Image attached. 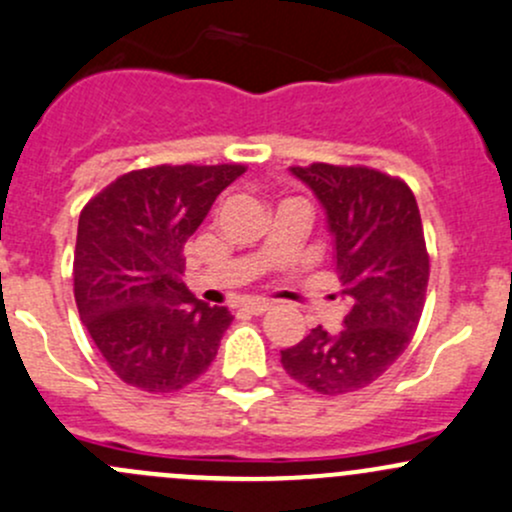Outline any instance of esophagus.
Here are the masks:
<instances>
[{
	"mask_svg": "<svg viewBox=\"0 0 512 512\" xmlns=\"http://www.w3.org/2000/svg\"><path fill=\"white\" fill-rule=\"evenodd\" d=\"M242 309L247 311V314H255V316H262V314H267V311L272 309V304L270 301H260V299H252V301H247V304H242Z\"/></svg>",
	"mask_w": 512,
	"mask_h": 512,
	"instance_id": "esophagus-1",
	"label": "esophagus"
}]
</instances>
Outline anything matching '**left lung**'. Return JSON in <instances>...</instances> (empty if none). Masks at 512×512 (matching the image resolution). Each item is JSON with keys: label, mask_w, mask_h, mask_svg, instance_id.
Wrapping results in <instances>:
<instances>
[{"label": "left lung", "mask_w": 512, "mask_h": 512, "mask_svg": "<svg viewBox=\"0 0 512 512\" xmlns=\"http://www.w3.org/2000/svg\"><path fill=\"white\" fill-rule=\"evenodd\" d=\"M326 208L348 311L338 333L311 328L282 351L297 383L346 395L378 380L410 346L429 282V252L412 188L370 166H292Z\"/></svg>", "instance_id": "obj_1"}]
</instances>
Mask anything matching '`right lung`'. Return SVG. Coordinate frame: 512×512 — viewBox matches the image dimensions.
Here are the masks:
<instances>
[{"instance_id": "add662e5", "label": "right lung", "mask_w": 512, "mask_h": 512, "mask_svg": "<svg viewBox=\"0 0 512 512\" xmlns=\"http://www.w3.org/2000/svg\"><path fill=\"white\" fill-rule=\"evenodd\" d=\"M242 164H159L117 176L78 220L73 292L90 338L122 383L176 392L201 378L233 321L186 289L184 245Z\"/></svg>"}]
</instances>
